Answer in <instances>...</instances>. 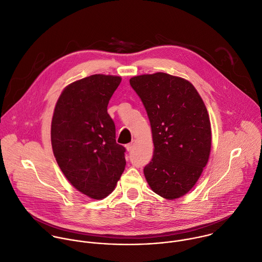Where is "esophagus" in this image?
<instances>
[{"mask_svg": "<svg viewBox=\"0 0 262 262\" xmlns=\"http://www.w3.org/2000/svg\"><path fill=\"white\" fill-rule=\"evenodd\" d=\"M136 145H137V141L133 140L129 144H127V145H126V150H127L128 152L133 151V150L136 148Z\"/></svg>", "mask_w": 262, "mask_h": 262, "instance_id": "obj_1", "label": "esophagus"}]
</instances>
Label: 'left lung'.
<instances>
[{
  "instance_id": "8db88e82",
  "label": "left lung",
  "mask_w": 262,
  "mask_h": 262,
  "mask_svg": "<svg viewBox=\"0 0 262 262\" xmlns=\"http://www.w3.org/2000/svg\"><path fill=\"white\" fill-rule=\"evenodd\" d=\"M152 129L153 158L144 168L156 194L176 199L188 193L206 166L211 127L203 100L188 80L157 72L132 77Z\"/></svg>"
}]
</instances>
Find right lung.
Instances as JSON below:
<instances>
[{
  "instance_id": "right-lung-1",
  "label": "right lung",
  "mask_w": 262,
  "mask_h": 262,
  "mask_svg": "<svg viewBox=\"0 0 262 262\" xmlns=\"http://www.w3.org/2000/svg\"><path fill=\"white\" fill-rule=\"evenodd\" d=\"M121 78L94 74L69 84L52 119V148L69 183L90 198L107 197L125 167V148L116 143L108 103Z\"/></svg>"
}]
</instances>
